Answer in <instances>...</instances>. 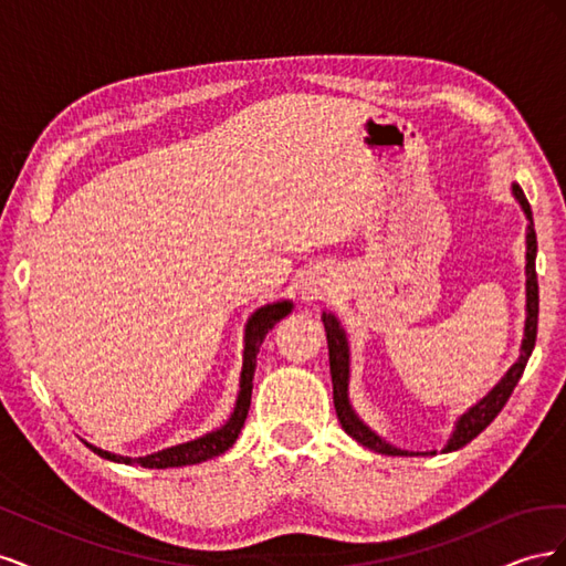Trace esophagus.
Returning <instances> with one entry per match:
<instances>
[{"label": "esophagus", "mask_w": 566, "mask_h": 566, "mask_svg": "<svg viewBox=\"0 0 566 566\" xmlns=\"http://www.w3.org/2000/svg\"><path fill=\"white\" fill-rule=\"evenodd\" d=\"M333 290V281L325 273H310V276L300 281V295L304 302H316L321 300L325 293Z\"/></svg>", "instance_id": "1"}]
</instances>
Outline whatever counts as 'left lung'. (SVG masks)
<instances>
[{
  "label": "left lung",
  "instance_id": "left-lung-1",
  "mask_svg": "<svg viewBox=\"0 0 566 566\" xmlns=\"http://www.w3.org/2000/svg\"><path fill=\"white\" fill-rule=\"evenodd\" d=\"M512 196L517 198L522 205V210L528 219L526 224V321H524V339H522V349L520 358L512 368L503 375L501 382L495 385L482 401H476L468 413H462L455 422V430L449 439L447 447H443V453L458 451L470 443L476 434H482L486 427L495 420V416L501 413L503 406L507 403L512 389L517 387L522 373L526 368V361L531 352H534L536 345V331H538V279H536V229H534V214H531V205L520 188V184H512ZM323 325H325V337H328V356H331V375H333V401L342 430H345L352 439H356L364 447L385 453V455H434L430 453H413V451H401L397 447H391L382 437L375 434L370 427L354 413V408L349 403V342L345 331H342L339 321L323 312Z\"/></svg>",
  "mask_w": 566,
  "mask_h": 566
}]
</instances>
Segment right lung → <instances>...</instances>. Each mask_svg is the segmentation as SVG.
I'll return each instance as SVG.
<instances>
[{
    "label": "right lung",
    "instance_id": "add662e5",
    "mask_svg": "<svg viewBox=\"0 0 566 566\" xmlns=\"http://www.w3.org/2000/svg\"><path fill=\"white\" fill-rule=\"evenodd\" d=\"M290 312H293V302H273L256 310L248 325H245V352H243V373H241V391H238L235 399V408L231 418L227 420L224 427L219 430L205 434L200 439L179 443V447L172 449H163L158 453H150L144 458H127V455H115L108 453L104 449H96L92 443L87 447L98 453L101 458L113 460V462H125V465H142V468H150V470H165V468H181V465H196V462L217 458L224 451H229L238 434H241V427L245 424L248 410H250V399H252V378H254V368H256V354H260L262 342L266 337V333L276 325L281 318H285Z\"/></svg>",
    "mask_w": 566,
    "mask_h": 566
}]
</instances>
